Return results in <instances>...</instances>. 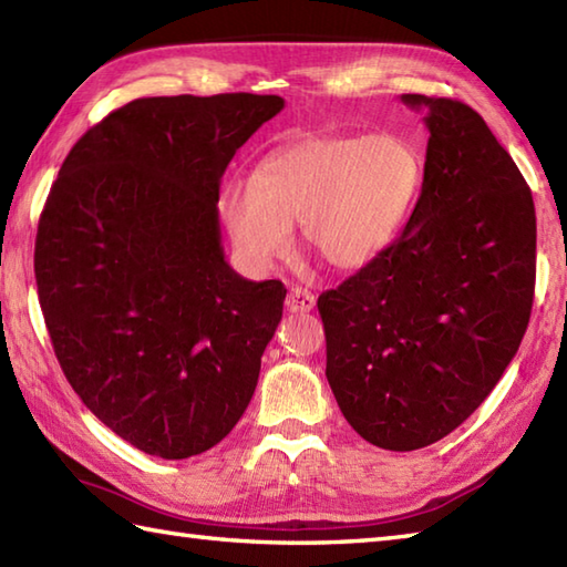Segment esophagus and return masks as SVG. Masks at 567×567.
Instances as JSON below:
<instances>
[{
    "label": "esophagus",
    "instance_id": "34e87169",
    "mask_svg": "<svg viewBox=\"0 0 567 567\" xmlns=\"http://www.w3.org/2000/svg\"><path fill=\"white\" fill-rule=\"evenodd\" d=\"M315 295H311L309 290H305V287H292L290 295H287L285 299V307L292 311V315H307V311L315 309Z\"/></svg>",
    "mask_w": 567,
    "mask_h": 567
}]
</instances>
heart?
<instances>
[{"mask_svg":"<svg viewBox=\"0 0 567 567\" xmlns=\"http://www.w3.org/2000/svg\"><path fill=\"white\" fill-rule=\"evenodd\" d=\"M421 185L424 158L400 134H317L262 155L248 183H226L219 212L250 268L282 260L299 224L323 262L360 270L400 238Z\"/></svg>","mask_w":567,"mask_h":567,"instance_id":"obj_1","label":"heart"}]
</instances>
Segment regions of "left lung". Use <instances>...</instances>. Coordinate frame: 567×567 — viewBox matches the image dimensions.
Here are the masks:
<instances>
[{
    "mask_svg": "<svg viewBox=\"0 0 567 567\" xmlns=\"http://www.w3.org/2000/svg\"><path fill=\"white\" fill-rule=\"evenodd\" d=\"M426 110L424 185L400 238L319 297L327 380L348 424L384 451L449 436L519 351L534 305L532 189L467 104Z\"/></svg>",
    "mask_w": 567,
    "mask_h": 567,
    "instance_id": "8db88e82",
    "label": "left lung"
}]
</instances>
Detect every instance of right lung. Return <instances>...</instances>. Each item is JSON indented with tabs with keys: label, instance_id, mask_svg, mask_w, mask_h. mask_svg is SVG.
<instances>
[{
	"label": "right lung",
	"instance_id": "1",
	"mask_svg": "<svg viewBox=\"0 0 567 567\" xmlns=\"http://www.w3.org/2000/svg\"><path fill=\"white\" fill-rule=\"evenodd\" d=\"M282 106L248 92L134 100L72 146L45 199L33 268L58 363L148 455L209 451L256 392L287 290L226 262L216 202L236 151Z\"/></svg>",
	"mask_w": 567,
	"mask_h": 567
}]
</instances>
